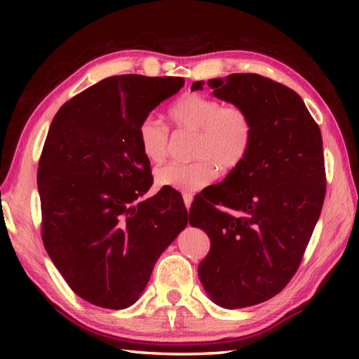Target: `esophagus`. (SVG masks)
I'll use <instances>...</instances> for the list:
<instances>
[{
    "mask_svg": "<svg viewBox=\"0 0 359 359\" xmlns=\"http://www.w3.org/2000/svg\"><path fill=\"white\" fill-rule=\"evenodd\" d=\"M193 194H188V193H184V202H185V207L187 208H189L191 207V203H193Z\"/></svg>",
    "mask_w": 359,
    "mask_h": 359,
    "instance_id": "34e87169",
    "label": "esophagus"
}]
</instances>
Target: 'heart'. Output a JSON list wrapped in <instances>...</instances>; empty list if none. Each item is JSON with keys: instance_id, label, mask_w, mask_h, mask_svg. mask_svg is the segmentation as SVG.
<instances>
[{"instance_id": "b5f03b06", "label": "heart", "mask_w": 359, "mask_h": 359, "mask_svg": "<svg viewBox=\"0 0 359 359\" xmlns=\"http://www.w3.org/2000/svg\"><path fill=\"white\" fill-rule=\"evenodd\" d=\"M175 128L196 133L189 163H168L156 171L158 185L193 193L210 185L217 175L239 168L250 154L255 129L248 111L241 104H222L199 94H185L170 109ZM139 147L148 162L158 165L168 156V129L154 116L144 117Z\"/></svg>"}]
</instances>
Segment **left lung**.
I'll return each mask as SVG.
<instances>
[{
    "mask_svg": "<svg viewBox=\"0 0 359 359\" xmlns=\"http://www.w3.org/2000/svg\"><path fill=\"white\" fill-rule=\"evenodd\" d=\"M212 95L241 104L253 120L243 163L189 208V225L208 234L199 264L210 299L251 307L276 296L293 278L325 197L323 137L302 98L257 74L208 80ZM194 81L191 90H202Z\"/></svg>",
    "mask_w": 359,
    "mask_h": 359,
    "instance_id": "obj_1",
    "label": "left lung"
}]
</instances>
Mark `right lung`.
<instances>
[{"label": "right lung", "mask_w": 359, "mask_h": 359, "mask_svg": "<svg viewBox=\"0 0 359 359\" xmlns=\"http://www.w3.org/2000/svg\"><path fill=\"white\" fill-rule=\"evenodd\" d=\"M185 85L180 77H109L65 103L38 165L43 242L75 294L121 310L139 299L160 255L188 224L172 188L152 185L140 121Z\"/></svg>", "instance_id": "1"}]
</instances>
